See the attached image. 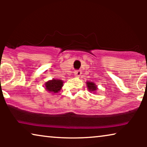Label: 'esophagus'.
<instances>
[{
  "mask_svg": "<svg viewBox=\"0 0 147 147\" xmlns=\"http://www.w3.org/2000/svg\"><path fill=\"white\" fill-rule=\"evenodd\" d=\"M82 74V71H80V70H76V71H75V72H74V75H75L76 77H80V76H81Z\"/></svg>",
  "mask_w": 147,
  "mask_h": 147,
  "instance_id": "obj_1",
  "label": "esophagus"
}]
</instances>
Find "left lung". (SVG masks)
Returning a JSON list of instances; mask_svg holds the SVG:
<instances>
[{
    "label": "left lung",
    "instance_id": "1",
    "mask_svg": "<svg viewBox=\"0 0 147 147\" xmlns=\"http://www.w3.org/2000/svg\"><path fill=\"white\" fill-rule=\"evenodd\" d=\"M86 85H87L88 89L90 92L96 93L95 92L97 90L98 88H97V86H96L95 84L93 83L92 82H86Z\"/></svg>",
    "mask_w": 147,
    "mask_h": 147
}]
</instances>
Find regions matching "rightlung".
<instances>
[{
  "label": "right lung",
  "instance_id": "1",
  "mask_svg": "<svg viewBox=\"0 0 147 147\" xmlns=\"http://www.w3.org/2000/svg\"><path fill=\"white\" fill-rule=\"evenodd\" d=\"M63 82L61 80L53 79L49 80L45 84V89L49 92L53 93L52 94L58 93L61 90L62 86H63Z\"/></svg>",
  "mask_w": 147,
  "mask_h": 147
}]
</instances>
